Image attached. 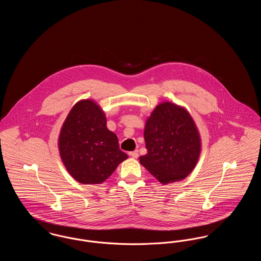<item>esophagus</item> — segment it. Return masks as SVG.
<instances>
[{"instance_id": "34e87169", "label": "esophagus", "mask_w": 261, "mask_h": 261, "mask_svg": "<svg viewBox=\"0 0 261 261\" xmlns=\"http://www.w3.org/2000/svg\"><path fill=\"white\" fill-rule=\"evenodd\" d=\"M129 155L132 156L133 159H137L139 156V153H138V150H134V151H130L129 152Z\"/></svg>"}]
</instances>
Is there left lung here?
<instances>
[{
  "label": "left lung",
  "mask_w": 261,
  "mask_h": 261,
  "mask_svg": "<svg viewBox=\"0 0 261 261\" xmlns=\"http://www.w3.org/2000/svg\"><path fill=\"white\" fill-rule=\"evenodd\" d=\"M144 138L148 153L140 163L162 184L185 179L197 165L201 141L185 108L170 101L158 105L146 121Z\"/></svg>",
  "instance_id": "left-lung-1"
}]
</instances>
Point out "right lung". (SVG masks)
<instances>
[{
	"mask_svg": "<svg viewBox=\"0 0 261 261\" xmlns=\"http://www.w3.org/2000/svg\"><path fill=\"white\" fill-rule=\"evenodd\" d=\"M62 162L81 184H100L128 155L119 149L118 138L108 129L103 111L93 99L77 101L59 136Z\"/></svg>",
	"mask_w": 261,
	"mask_h": 261,
	"instance_id": "1",
	"label": "right lung"
}]
</instances>
